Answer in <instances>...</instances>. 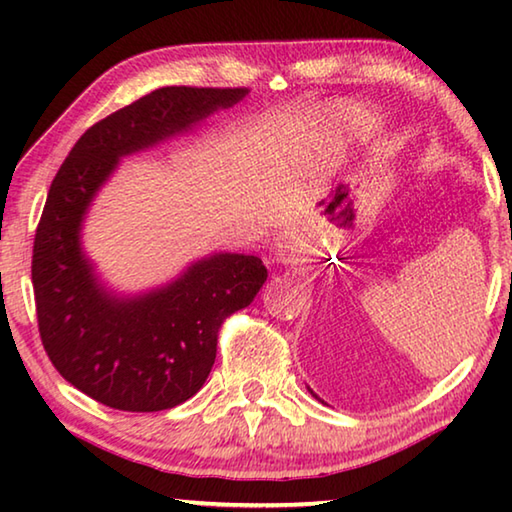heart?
I'll list each match as a JSON object with an SVG mask.
<instances>
[{
    "label": "heart",
    "mask_w": 512,
    "mask_h": 512,
    "mask_svg": "<svg viewBox=\"0 0 512 512\" xmlns=\"http://www.w3.org/2000/svg\"><path fill=\"white\" fill-rule=\"evenodd\" d=\"M352 119V126L357 128V131H372V128L377 126V119L372 117V115H368V112H363V110H357L354 112V115L350 117Z\"/></svg>",
    "instance_id": "1"
}]
</instances>
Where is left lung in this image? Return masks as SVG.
Listing matches in <instances>:
<instances>
[{
	"label": "left lung",
	"instance_id": "1",
	"mask_svg": "<svg viewBox=\"0 0 512 512\" xmlns=\"http://www.w3.org/2000/svg\"><path fill=\"white\" fill-rule=\"evenodd\" d=\"M307 391H309V393H311V395H314V397H316V400H318V402H323V400H320V397H318V395H316V393H314V391H311V388H309V386H307Z\"/></svg>",
	"mask_w": 512,
	"mask_h": 512
}]
</instances>
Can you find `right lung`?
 I'll list each match as a JSON object with an SVG mask.
<instances>
[{
    "instance_id": "obj_1",
    "label": "right lung",
    "mask_w": 512,
    "mask_h": 512,
    "mask_svg": "<svg viewBox=\"0 0 512 512\" xmlns=\"http://www.w3.org/2000/svg\"><path fill=\"white\" fill-rule=\"evenodd\" d=\"M246 88L153 90L81 135L49 187L31 280L40 339L69 384L119 411H164L201 391L219 327L264 287L262 259L212 253L160 287L119 293L83 248V223L121 158L192 133Z\"/></svg>"
}]
</instances>
